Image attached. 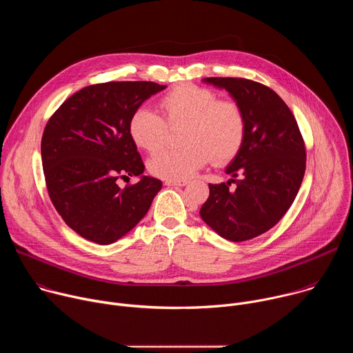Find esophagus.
Returning a JSON list of instances; mask_svg holds the SVG:
<instances>
[{
  "label": "esophagus",
  "instance_id": "1",
  "mask_svg": "<svg viewBox=\"0 0 353 353\" xmlns=\"http://www.w3.org/2000/svg\"><path fill=\"white\" fill-rule=\"evenodd\" d=\"M165 184L172 185V187H184L188 184V181L187 180H166Z\"/></svg>",
  "mask_w": 353,
  "mask_h": 353
}]
</instances>
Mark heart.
I'll return each instance as SVG.
<instances>
[{"label": "heart", "instance_id": "heart-1", "mask_svg": "<svg viewBox=\"0 0 353 353\" xmlns=\"http://www.w3.org/2000/svg\"><path fill=\"white\" fill-rule=\"evenodd\" d=\"M163 119L154 110L141 108L128 121L132 142L155 154L168 139L170 128L184 125L183 148L165 150L149 161V172L163 180H184L208 165L230 161L240 150L245 135V117L232 100H218L210 90L184 83L168 92L159 102Z\"/></svg>", "mask_w": 353, "mask_h": 353}]
</instances>
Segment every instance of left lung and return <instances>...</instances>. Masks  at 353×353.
Returning <instances> with one entry per match:
<instances>
[{"mask_svg": "<svg viewBox=\"0 0 353 353\" xmlns=\"http://www.w3.org/2000/svg\"><path fill=\"white\" fill-rule=\"evenodd\" d=\"M203 82L229 92L244 113L245 135L225 169L232 179L210 184L199 215L226 240H250L275 226L293 204L306 170L305 142L292 112L268 86L243 78ZM232 182L234 190H228Z\"/></svg>", "mask_w": 353, "mask_h": 353, "instance_id": "8db88e82", "label": "left lung"}]
</instances>
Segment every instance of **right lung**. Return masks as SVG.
Segmentation results:
<instances>
[{"label": "right lung", "mask_w": 353, "mask_h": 353, "mask_svg": "<svg viewBox=\"0 0 353 353\" xmlns=\"http://www.w3.org/2000/svg\"><path fill=\"white\" fill-rule=\"evenodd\" d=\"M155 82L90 85L68 97L48 120L41 163L48 195L64 222L83 239L112 244L134 229L162 188L143 176V162L128 134L131 114L152 94ZM140 181L121 190L117 180Z\"/></svg>", "instance_id": "obj_1"}]
</instances>
